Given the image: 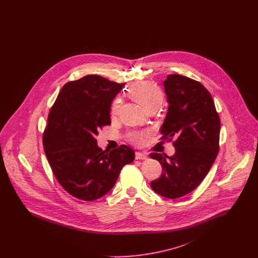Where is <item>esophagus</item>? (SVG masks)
Listing matches in <instances>:
<instances>
[{
    "label": "esophagus",
    "instance_id": "34e87169",
    "mask_svg": "<svg viewBox=\"0 0 258 258\" xmlns=\"http://www.w3.org/2000/svg\"><path fill=\"white\" fill-rule=\"evenodd\" d=\"M147 158V154H145V153H141V152H136L135 153V159L136 160H146Z\"/></svg>",
    "mask_w": 258,
    "mask_h": 258
}]
</instances>
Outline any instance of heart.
<instances>
[{
  "mask_svg": "<svg viewBox=\"0 0 258 258\" xmlns=\"http://www.w3.org/2000/svg\"><path fill=\"white\" fill-rule=\"evenodd\" d=\"M127 94L131 98L139 103L145 110L150 108H158L163 100V94L160 89L152 83L138 82L128 88ZM122 100L117 98L114 99L111 106V115L117 116L121 109ZM149 136L148 131H133L127 135V139L135 145H143Z\"/></svg>",
  "mask_w": 258,
  "mask_h": 258,
  "instance_id": "obj_1",
  "label": "heart"
}]
</instances>
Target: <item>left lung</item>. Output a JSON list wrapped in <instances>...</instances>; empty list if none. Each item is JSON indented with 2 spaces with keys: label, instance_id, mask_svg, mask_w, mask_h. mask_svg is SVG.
<instances>
[{
  "label": "left lung",
  "instance_id": "8db88e82",
  "mask_svg": "<svg viewBox=\"0 0 258 258\" xmlns=\"http://www.w3.org/2000/svg\"><path fill=\"white\" fill-rule=\"evenodd\" d=\"M169 104L160 127L161 139L172 140V157L152 153L163 173L151 183L155 192L175 199L196 189L219 153L221 120L208 90L200 82L170 74L163 82Z\"/></svg>",
  "mask_w": 258,
  "mask_h": 258
}]
</instances>
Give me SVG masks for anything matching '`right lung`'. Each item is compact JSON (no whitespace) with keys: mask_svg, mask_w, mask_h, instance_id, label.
Masks as SVG:
<instances>
[{"mask_svg":"<svg viewBox=\"0 0 258 258\" xmlns=\"http://www.w3.org/2000/svg\"><path fill=\"white\" fill-rule=\"evenodd\" d=\"M123 86L86 75L63 85L50 109L44 152L58 182L78 199L93 201L105 196L123 166L135 160L132 148L102 151L96 139L101 127L110 124L112 100Z\"/></svg>","mask_w":258,"mask_h":258,"instance_id":"right-lung-1","label":"right lung"}]
</instances>
